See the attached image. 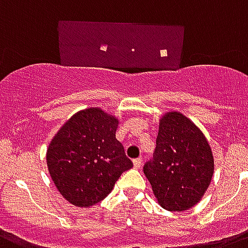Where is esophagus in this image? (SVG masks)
Instances as JSON below:
<instances>
[{
    "label": "esophagus",
    "instance_id": "esophagus-1",
    "mask_svg": "<svg viewBox=\"0 0 248 248\" xmlns=\"http://www.w3.org/2000/svg\"><path fill=\"white\" fill-rule=\"evenodd\" d=\"M141 164H142V160H141L140 157H139V159H135L134 160V166H135V168H140Z\"/></svg>",
    "mask_w": 248,
    "mask_h": 248
}]
</instances>
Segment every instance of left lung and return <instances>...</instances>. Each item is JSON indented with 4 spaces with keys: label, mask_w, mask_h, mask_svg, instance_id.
Segmentation results:
<instances>
[{
    "label": "left lung",
    "mask_w": 248,
    "mask_h": 248,
    "mask_svg": "<svg viewBox=\"0 0 248 248\" xmlns=\"http://www.w3.org/2000/svg\"><path fill=\"white\" fill-rule=\"evenodd\" d=\"M159 204L170 212L188 211L211 184L214 159L199 127L180 112L160 118L153 160L143 166Z\"/></svg>",
    "instance_id": "left-lung-1"
}]
</instances>
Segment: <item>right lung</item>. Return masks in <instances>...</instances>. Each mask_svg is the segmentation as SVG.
Segmentation results:
<instances>
[{
	"mask_svg": "<svg viewBox=\"0 0 248 248\" xmlns=\"http://www.w3.org/2000/svg\"><path fill=\"white\" fill-rule=\"evenodd\" d=\"M118 120L101 108L77 112L60 127L46 151L50 176L76 207H92L107 197L134 164L116 139Z\"/></svg>",
	"mask_w": 248,
	"mask_h": 248,
	"instance_id": "1",
	"label": "right lung"
}]
</instances>
